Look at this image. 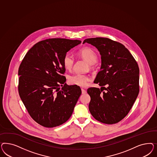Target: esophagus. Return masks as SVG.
I'll return each instance as SVG.
<instances>
[{
    "mask_svg": "<svg viewBox=\"0 0 157 157\" xmlns=\"http://www.w3.org/2000/svg\"><path fill=\"white\" fill-rule=\"evenodd\" d=\"M81 90H82V93L83 94H85L86 93V91L85 89H83V88H82Z\"/></svg>",
    "mask_w": 157,
    "mask_h": 157,
    "instance_id": "esophagus-1",
    "label": "esophagus"
}]
</instances>
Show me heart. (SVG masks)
Instances as JSON below:
<instances>
[{"mask_svg": "<svg viewBox=\"0 0 157 157\" xmlns=\"http://www.w3.org/2000/svg\"><path fill=\"white\" fill-rule=\"evenodd\" d=\"M77 55L87 62L90 68H92L94 64L97 61V56L95 52L89 47L81 48L78 52ZM63 65L67 70H71L74 63V59L70 55L67 54L63 60ZM90 78L84 74H76L72 75L69 78V82L73 85L78 86L81 87H85L88 85L90 81Z\"/></svg>", "mask_w": 157, "mask_h": 157, "instance_id": "b5f03b06", "label": "heart"}]
</instances>
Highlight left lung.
Listing matches in <instances>:
<instances>
[{
	"mask_svg": "<svg viewBox=\"0 0 157 157\" xmlns=\"http://www.w3.org/2000/svg\"><path fill=\"white\" fill-rule=\"evenodd\" d=\"M85 43L98 49L102 62L101 70L94 81L101 86V89H87L91 98L90 112L102 123H117L128 114L138 97V63L124 45L110 38H87L83 44Z\"/></svg>",
	"mask_w": 157,
	"mask_h": 157,
	"instance_id": "left-lung-1",
	"label": "left lung"
}]
</instances>
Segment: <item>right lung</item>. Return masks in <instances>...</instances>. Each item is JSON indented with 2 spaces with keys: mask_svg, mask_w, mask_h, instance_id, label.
<instances>
[{
  "mask_svg": "<svg viewBox=\"0 0 157 157\" xmlns=\"http://www.w3.org/2000/svg\"><path fill=\"white\" fill-rule=\"evenodd\" d=\"M81 43L65 38L41 41L29 50L19 66V96L31 117L43 127L66 122L81 95L79 86L65 83L63 63L66 53Z\"/></svg>",
  "mask_w": 157,
  "mask_h": 157,
  "instance_id": "right-lung-1",
  "label": "right lung"
}]
</instances>
